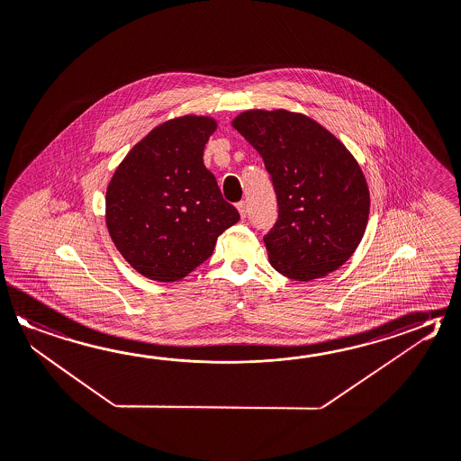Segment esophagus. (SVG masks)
I'll use <instances>...</instances> for the list:
<instances>
[{"mask_svg":"<svg viewBox=\"0 0 461 461\" xmlns=\"http://www.w3.org/2000/svg\"><path fill=\"white\" fill-rule=\"evenodd\" d=\"M236 208H238V212H240L241 218H246V215H248V207H246L245 200L238 202V203H236Z\"/></svg>","mask_w":461,"mask_h":461,"instance_id":"obj_1","label":"esophagus"}]
</instances>
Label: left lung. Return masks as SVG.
I'll return each instance as SVG.
<instances>
[{
  "mask_svg": "<svg viewBox=\"0 0 461 461\" xmlns=\"http://www.w3.org/2000/svg\"><path fill=\"white\" fill-rule=\"evenodd\" d=\"M231 124L273 179L279 216L264 245L274 269L295 281L337 271L357 251L369 216L353 154L320 122L287 110H248Z\"/></svg>",
  "mask_w": 461,
  "mask_h": 461,
  "instance_id": "8db88e82",
  "label": "left lung"
}]
</instances>
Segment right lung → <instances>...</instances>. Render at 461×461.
I'll use <instances>...</instances> for the list:
<instances>
[{
  "label": "right lung",
  "mask_w": 461,
  "mask_h": 461,
  "mask_svg": "<svg viewBox=\"0 0 461 461\" xmlns=\"http://www.w3.org/2000/svg\"><path fill=\"white\" fill-rule=\"evenodd\" d=\"M215 130L213 118L197 114L162 122L126 154L108 184V233L132 269L150 281L184 279L240 220L203 164Z\"/></svg>",
  "instance_id": "obj_1"
}]
</instances>
